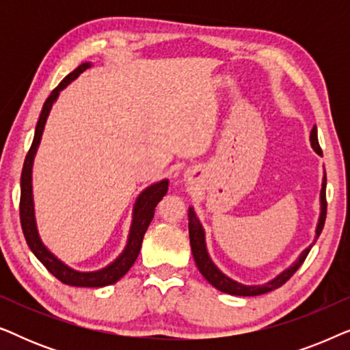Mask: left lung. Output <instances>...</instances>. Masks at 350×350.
<instances>
[{
    "instance_id": "obj_1",
    "label": "left lung",
    "mask_w": 350,
    "mask_h": 350,
    "mask_svg": "<svg viewBox=\"0 0 350 350\" xmlns=\"http://www.w3.org/2000/svg\"><path fill=\"white\" fill-rule=\"evenodd\" d=\"M310 145H312L314 151L317 154L322 156V150H320L319 145V138H317V127H312L310 131ZM325 189H327V175H323L322 180V189H320V217H319V223L317 228H315V237L314 242L310 243L308 248H304L303 252L299 253L298 260H296L293 265L290 267H286L285 271H282L279 275L274 277V279L266 282L262 285H243L241 282L232 280L231 277H228L226 274H223L221 271L215 266V262L212 261V258L208 256L207 252V245H205V231L200 224L198 215H196L194 208L189 207L188 210V218H189V242H191V252H193L196 266L200 271V274L205 277V280L208 284H212L215 288L223 291V293L228 295H236V296H258V295H265L267 291H272L275 288H279L285 284L286 280L290 279L291 275L295 274L296 271L299 269L301 265H303L306 256L309 255L310 248L317 241L320 232H322L323 224H325V218H327V199H325Z\"/></svg>"
}]
</instances>
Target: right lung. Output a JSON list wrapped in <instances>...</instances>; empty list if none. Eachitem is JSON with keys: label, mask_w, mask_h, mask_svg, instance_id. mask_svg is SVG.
Listing matches in <instances>:
<instances>
[{"label": "right lung", "mask_w": 350, "mask_h": 350, "mask_svg": "<svg viewBox=\"0 0 350 350\" xmlns=\"http://www.w3.org/2000/svg\"><path fill=\"white\" fill-rule=\"evenodd\" d=\"M92 64L90 62H84L78 68L71 71L68 76H65L64 81L52 90L49 97L42 105L40 119H38L35 138H33L31 148L28 151L23 162L22 176H21V224L23 236L30 247V250L35 253V256L40 260L42 265L46 266V269L51 272L55 279L64 282L66 285L71 286H85V288H98V286H107L116 282L127 274V271L131 269L133 262H135L138 253H140L143 237L148 226H150L152 217H154L156 205L161 202V199L167 194L169 189V180H161L157 183H152L148 186L146 189H143L133 204V212H132V224L131 231H129L127 243L124 247L121 255H119L113 262H109L108 266H105L103 269L98 271H90L83 272L76 271L73 267L66 266L64 261H60L44 243H42L40 232L36 228V219H35V204H33V185H31V170H33V161H35L38 146H40L42 131H44L47 116H49L51 108L54 102L59 97V94L68 85L71 81H75L78 76L90 68Z\"/></svg>", "instance_id": "add662e5"}]
</instances>
